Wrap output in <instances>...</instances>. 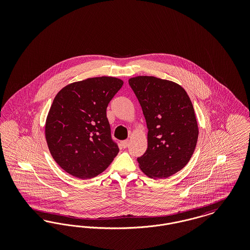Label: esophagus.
Returning <instances> with one entry per match:
<instances>
[{
	"mask_svg": "<svg viewBox=\"0 0 250 250\" xmlns=\"http://www.w3.org/2000/svg\"><path fill=\"white\" fill-rule=\"evenodd\" d=\"M129 145V141H124L122 142V147L123 148H127Z\"/></svg>",
	"mask_w": 250,
	"mask_h": 250,
	"instance_id": "34e87169",
	"label": "esophagus"
}]
</instances>
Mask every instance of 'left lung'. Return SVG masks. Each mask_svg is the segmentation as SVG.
Wrapping results in <instances>:
<instances>
[{
	"label": "left lung",
	"instance_id": "1",
	"mask_svg": "<svg viewBox=\"0 0 250 250\" xmlns=\"http://www.w3.org/2000/svg\"><path fill=\"white\" fill-rule=\"evenodd\" d=\"M146 120L148 147L138 158L143 173L167 178L189 162L199 137L194 107L178 83L153 76L128 80Z\"/></svg>",
	"mask_w": 250,
	"mask_h": 250
}]
</instances>
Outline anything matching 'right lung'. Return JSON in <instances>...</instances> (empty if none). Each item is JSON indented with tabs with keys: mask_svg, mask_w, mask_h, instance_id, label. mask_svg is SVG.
Here are the masks:
<instances>
[{
	"mask_svg": "<svg viewBox=\"0 0 250 250\" xmlns=\"http://www.w3.org/2000/svg\"><path fill=\"white\" fill-rule=\"evenodd\" d=\"M123 84L114 77L89 78L64 86L55 96L45 137L53 159L72 176L95 177L118 155L106 110Z\"/></svg>",
	"mask_w": 250,
	"mask_h": 250,
	"instance_id": "add662e5",
	"label": "right lung"
}]
</instances>
